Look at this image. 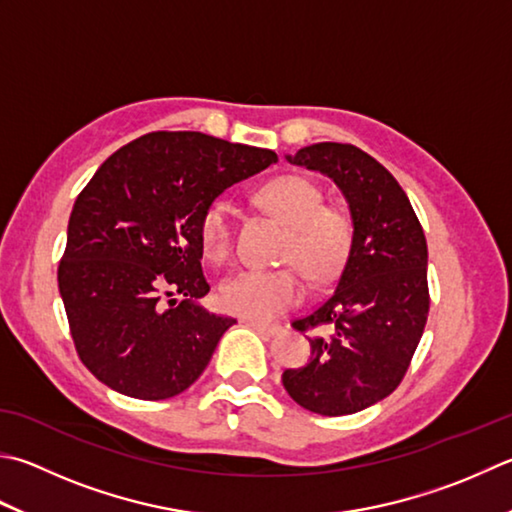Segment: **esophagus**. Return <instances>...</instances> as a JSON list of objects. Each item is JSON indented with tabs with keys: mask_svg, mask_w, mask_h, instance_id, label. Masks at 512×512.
I'll return each instance as SVG.
<instances>
[{
	"mask_svg": "<svg viewBox=\"0 0 512 512\" xmlns=\"http://www.w3.org/2000/svg\"><path fill=\"white\" fill-rule=\"evenodd\" d=\"M243 323L247 325V327H252V330H256V332H260V334H267V336H274V334H278L283 330L281 325H276V323H260V321H254V318H243Z\"/></svg>",
	"mask_w": 512,
	"mask_h": 512,
	"instance_id": "esophagus-1",
	"label": "esophagus"
}]
</instances>
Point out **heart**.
<instances>
[{"instance_id": "b5f03b06", "label": "heart", "mask_w": 512, "mask_h": 512, "mask_svg": "<svg viewBox=\"0 0 512 512\" xmlns=\"http://www.w3.org/2000/svg\"><path fill=\"white\" fill-rule=\"evenodd\" d=\"M256 200L289 227L278 269H249L220 287V301L231 314L265 321L298 303L305 294L303 274L323 285L341 274L354 245V220L339 202H325L314 180L285 173L258 187ZM200 243L211 260L223 263L234 243V220L223 200L202 211Z\"/></svg>"}]
</instances>
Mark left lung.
Listing matches in <instances>:
<instances>
[{"mask_svg":"<svg viewBox=\"0 0 512 512\" xmlns=\"http://www.w3.org/2000/svg\"><path fill=\"white\" fill-rule=\"evenodd\" d=\"M330 176L347 198L354 245L334 292L292 321L316 332L310 363L283 372L298 406L343 417L397 390L430 312L428 245L406 191L354 144L318 142L287 156Z\"/></svg>","mask_w":512,"mask_h":512,"instance_id":"1","label":"left lung"}]
</instances>
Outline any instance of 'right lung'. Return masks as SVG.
I'll use <instances>...</instances> for the list:
<instances>
[{
    "instance_id": "right-lung-1",
    "label": "right lung",
    "mask_w": 512,
    "mask_h": 512,
    "mask_svg": "<svg viewBox=\"0 0 512 512\" xmlns=\"http://www.w3.org/2000/svg\"><path fill=\"white\" fill-rule=\"evenodd\" d=\"M276 160L198 131H153L102 162L75 200L57 267L77 356L95 379L142 401L198 379L236 323L198 303L209 292L200 216Z\"/></svg>"
}]
</instances>
